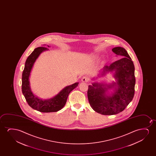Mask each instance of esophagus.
<instances>
[{"label": "esophagus", "instance_id": "esophagus-1", "mask_svg": "<svg viewBox=\"0 0 156 156\" xmlns=\"http://www.w3.org/2000/svg\"><path fill=\"white\" fill-rule=\"evenodd\" d=\"M81 80H82V81H83V82H88V80H89V78L87 76H85L83 77L82 79H81Z\"/></svg>", "mask_w": 156, "mask_h": 156}]
</instances>
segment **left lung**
Wrapping results in <instances>:
<instances>
[{"label": "left lung", "mask_w": 156, "mask_h": 156, "mask_svg": "<svg viewBox=\"0 0 156 156\" xmlns=\"http://www.w3.org/2000/svg\"><path fill=\"white\" fill-rule=\"evenodd\" d=\"M112 51L118 55L124 57L110 64L105 66L103 72L115 71L117 83L102 87L98 83L88 86L87 96L90 105L94 111L103 115H113L123 111L133 98L135 93V68L133 62L125 49L121 47L113 48ZM116 84L115 93L106 96L107 90Z\"/></svg>", "instance_id": "left-lung-1"}]
</instances>
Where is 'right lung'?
I'll return each instance as SVG.
<instances>
[{
	"mask_svg": "<svg viewBox=\"0 0 156 156\" xmlns=\"http://www.w3.org/2000/svg\"><path fill=\"white\" fill-rule=\"evenodd\" d=\"M47 49H48L45 47H39L34 49L26 60L22 77V91L28 105L32 109L42 112H57L63 108L66 103L69 94L79 83H76L71 85L66 86L57 95L48 100H43L32 94L29 80L30 72L39 55L41 53Z\"/></svg>",
	"mask_w": 156,
	"mask_h": 156,
	"instance_id": "add662e5",
	"label": "right lung"
}]
</instances>
